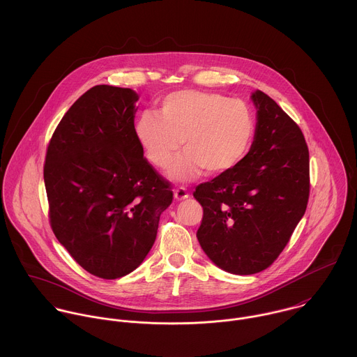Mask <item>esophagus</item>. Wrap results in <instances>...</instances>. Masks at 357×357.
I'll return each instance as SVG.
<instances>
[{
    "mask_svg": "<svg viewBox=\"0 0 357 357\" xmlns=\"http://www.w3.org/2000/svg\"><path fill=\"white\" fill-rule=\"evenodd\" d=\"M188 197H190V194H188V191H187L184 187H180V188L174 190V198H176L177 201H184V199H187Z\"/></svg>",
    "mask_w": 357,
    "mask_h": 357,
    "instance_id": "obj_1",
    "label": "esophagus"
}]
</instances>
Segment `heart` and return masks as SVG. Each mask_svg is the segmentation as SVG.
<instances>
[{"instance_id":"b5f03b06","label":"heart","mask_w":357,"mask_h":357,"mask_svg":"<svg viewBox=\"0 0 357 357\" xmlns=\"http://www.w3.org/2000/svg\"><path fill=\"white\" fill-rule=\"evenodd\" d=\"M159 115L144 112L136 123L137 139L156 167L170 166L172 178L188 181L204 170L220 176L236 167L255 137V115L248 102L215 92L185 89L169 93Z\"/></svg>"}]
</instances>
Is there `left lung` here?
<instances>
[{"label": "left lung", "instance_id": "obj_1", "mask_svg": "<svg viewBox=\"0 0 357 357\" xmlns=\"http://www.w3.org/2000/svg\"><path fill=\"white\" fill-rule=\"evenodd\" d=\"M255 142L241 163L199 184L197 238L207 257L235 275L266 269L283 252L309 199V151L300 126L257 91Z\"/></svg>", "mask_w": 357, "mask_h": 357}]
</instances>
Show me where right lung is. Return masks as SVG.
<instances>
[{"label":"right lung","instance_id":"1","mask_svg":"<svg viewBox=\"0 0 357 357\" xmlns=\"http://www.w3.org/2000/svg\"><path fill=\"white\" fill-rule=\"evenodd\" d=\"M129 88L96 85L64 114L44 165L50 222L89 273L118 279L153 248L172 184L144 158Z\"/></svg>","mask_w":357,"mask_h":357}]
</instances>
